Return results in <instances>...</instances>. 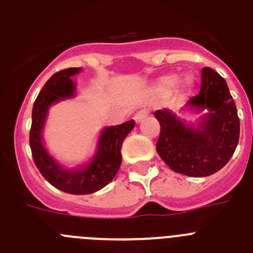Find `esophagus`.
<instances>
[{"instance_id":"34e87169","label":"esophagus","mask_w":253,"mask_h":253,"mask_svg":"<svg viewBox=\"0 0 253 253\" xmlns=\"http://www.w3.org/2000/svg\"><path fill=\"white\" fill-rule=\"evenodd\" d=\"M148 114H149V110H147V109H142V110H139L135 115H134V120H135V122H142L143 119H146L147 116H148Z\"/></svg>"}]
</instances>
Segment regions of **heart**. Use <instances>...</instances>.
Listing matches in <instances>:
<instances>
[{
  "label": "heart",
  "instance_id": "1",
  "mask_svg": "<svg viewBox=\"0 0 253 253\" xmlns=\"http://www.w3.org/2000/svg\"><path fill=\"white\" fill-rule=\"evenodd\" d=\"M176 84H177V77H176V76H166V77H163L160 81V84H158V90H160L161 92L166 93L169 92V91H171L172 88L176 86ZM184 84L189 87L190 84H191V78H186Z\"/></svg>",
  "mask_w": 253,
  "mask_h": 253
}]
</instances>
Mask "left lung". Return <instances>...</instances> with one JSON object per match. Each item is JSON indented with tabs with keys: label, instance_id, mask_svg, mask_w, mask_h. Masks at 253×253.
<instances>
[{
	"label": "left lung",
	"instance_id": "8db88e82",
	"mask_svg": "<svg viewBox=\"0 0 253 253\" xmlns=\"http://www.w3.org/2000/svg\"><path fill=\"white\" fill-rule=\"evenodd\" d=\"M193 109H208L199 128L187 126L172 111L157 110L161 131L156 148L171 169L193 177L215 173L233 156L240 139V118L224 78L209 67L202 71L200 92L187 101Z\"/></svg>",
	"mask_w": 253,
	"mask_h": 253
}]
</instances>
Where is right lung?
I'll return each instance as SVG.
<instances>
[{"instance_id":"add662e5","label":"right lung","mask_w":253,"mask_h":253,"mask_svg":"<svg viewBox=\"0 0 253 253\" xmlns=\"http://www.w3.org/2000/svg\"><path fill=\"white\" fill-rule=\"evenodd\" d=\"M80 71L81 68L63 69L54 73L46 81L33 106V120L29 137L33 160L43 177L57 189L75 195L95 193L106 186L115 177L122 163L120 149L123 140L135 125L134 120H129L105 129L100 137L99 149L95 158L84 169L69 171L58 166L57 162L44 149L40 134L49 106L58 100L73 96L75 84L71 80V76H75Z\"/></svg>"}]
</instances>
